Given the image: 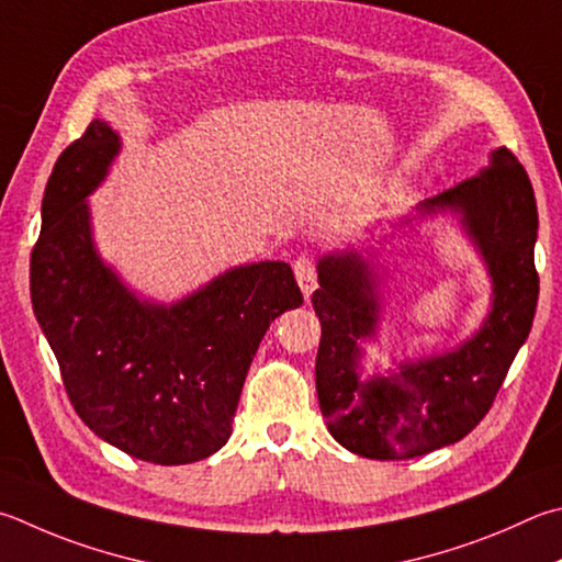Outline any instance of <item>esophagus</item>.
<instances>
[{
    "mask_svg": "<svg viewBox=\"0 0 562 562\" xmlns=\"http://www.w3.org/2000/svg\"><path fill=\"white\" fill-rule=\"evenodd\" d=\"M294 278L300 282V290L304 294V300L312 297V292L316 290V270L310 255H300L297 262H294Z\"/></svg>",
    "mask_w": 562,
    "mask_h": 562,
    "instance_id": "esophagus-1",
    "label": "esophagus"
}]
</instances>
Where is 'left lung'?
Wrapping results in <instances>:
<instances>
[{
	"label": "left lung",
	"mask_w": 562,
	"mask_h": 562,
	"mask_svg": "<svg viewBox=\"0 0 562 562\" xmlns=\"http://www.w3.org/2000/svg\"><path fill=\"white\" fill-rule=\"evenodd\" d=\"M437 216L457 221L492 280L484 322L450 351L363 375V344L379 341L383 319L381 250L349 246L316 260V395L331 437L353 454L411 459L462 440L488 413L533 324L538 209L512 151L496 147L476 177L420 201L391 228Z\"/></svg>",
	"instance_id": "8db88e82"
}]
</instances>
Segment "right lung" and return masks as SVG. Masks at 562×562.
I'll use <instances>...</instances> for the list:
<instances>
[{"label":"right lung","mask_w":562,"mask_h":562,"mask_svg":"<svg viewBox=\"0 0 562 562\" xmlns=\"http://www.w3.org/2000/svg\"><path fill=\"white\" fill-rule=\"evenodd\" d=\"M120 149L117 132L93 120L50 171L32 252L34 314L100 440L142 462L191 464L228 442L252 356L302 292L282 260L236 265L169 304L132 290L100 255L88 203Z\"/></svg>","instance_id":"right-lung-1"}]
</instances>
